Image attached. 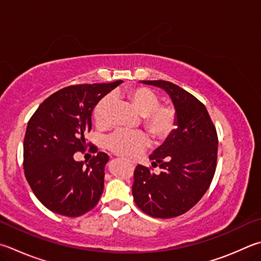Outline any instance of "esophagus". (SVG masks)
I'll return each mask as SVG.
<instances>
[{
  "label": "esophagus",
  "instance_id": "obj_1",
  "mask_svg": "<svg viewBox=\"0 0 261 261\" xmlns=\"http://www.w3.org/2000/svg\"><path fill=\"white\" fill-rule=\"evenodd\" d=\"M130 165H131V167H132V164H130Z\"/></svg>",
  "mask_w": 261,
  "mask_h": 261
}]
</instances>
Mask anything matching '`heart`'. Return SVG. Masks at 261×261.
<instances>
[{
  "instance_id": "1",
  "label": "heart",
  "mask_w": 261,
  "mask_h": 261,
  "mask_svg": "<svg viewBox=\"0 0 261 261\" xmlns=\"http://www.w3.org/2000/svg\"><path fill=\"white\" fill-rule=\"evenodd\" d=\"M124 97L141 114L144 127L154 139H163L173 130L177 120L176 110L171 105L160 103V98L153 90L146 87H132L125 90ZM111 103V96H105L94 106L92 115L98 126L105 127L110 124ZM147 145L148 139L140 131L116 130L106 140L108 149L127 159L138 156Z\"/></svg>"
}]
</instances>
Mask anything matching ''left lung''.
Segmentation results:
<instances>
[{
    "instance_id": "8db88e82",
    "label": "left lung",
    "mask_w": 261,
    "mask_h": 261,
    "mask_svg": "<svg viewBox=\"0 0 261 261\" xmlns=\"http://www.w3.org/2000/svg\"><path fill=\"white\" fill-rule=\"evenodd\" d=\"M165 90L177 113L176 130L149 156L153 169L137 165L132 195L137 206L154 218H173L191 210L215 176L218 156L216 126L204 103L169 81H144Z\"/></svg>"
}]
</instances>
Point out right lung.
<instances>
[{
  "label": "right lung",
  "instance_id": "add662e5",
  "mask_svg": "<svg viewBox=\"0 0 261 261\" xmlns=\"http://www.w3.org/2000/svg\"><path fill=\"white\" fill-rule=\"evenodd\" d=\"M122 82L69 85L46 98L28 121L23 171L46 209L80 217L98 204L108 155L99 151L84 167L74 160V154L91 146L84 135L91 130L93 108Z\"/></svg>",
  "mask_w": 261,
  "mask_h": 261
}]
</instances>
